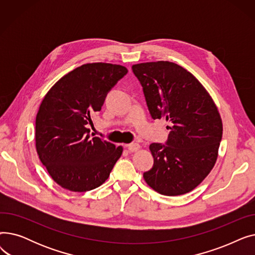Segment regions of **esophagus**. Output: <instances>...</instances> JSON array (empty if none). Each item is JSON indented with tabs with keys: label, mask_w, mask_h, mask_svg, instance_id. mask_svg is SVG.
Instances as JSON below:
<instances>
[{
	"label": "esophagus",
	"mask_w": 255,
	"mask_h": 255,
	"mask_svg": "<svg viewBox=\"0 0 255 255\" xmlns=\"http://www.w3.org/2000/svg\"><path fill=\"white\" fill-rule=\"evenodd\" d=\"M127 149L129 152H136L140 149V145L138 143H135V142H132V143H129L127 144Z\"/></svg>",
	"instance_id": "34e87169"
}]
</instances>
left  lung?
<instances>
[{
  "label": "left lung",
  "mask_w": 255,
  "mask_h": 255,
  "mask_svg": "<svg viewBox=\"0 0 255 255\" xmlns=\"http://www.w3.org/2000/svg\"><path fill=\"white\" fill-rule=\"evenodd\" d=\"M151 117L170 126L164 144L154 142L153 167L143 179L160 194L176 196L193 190L215 165L222 121L209 93L183 67L167 61L132 66Z\"/></svg>",
  "instance_id": "obj_1"
}]
</instances>
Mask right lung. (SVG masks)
<instances>
[{"instance_id":"1","label":"right lung","mask_w":255,"mask_h":255,"mask_svg":"<svg viewBox=\"0 0 255 255\" xmlns=\"http://www.w3.org/2000/svg\"><path fill=\"white\" fill-rule=\"evenodd\" d=\"M124 66L85 64L64 75L45 95L36 117V150L52 180L73 192L102 185L123 148L92 137L88 124L127 74Z\"/></svg>"}]
</instances>
